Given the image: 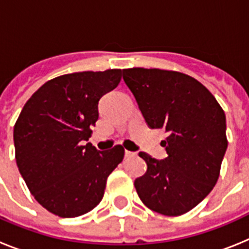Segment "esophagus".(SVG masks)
<instances>
[{"label": "esophagus", "instance_id": "obj_1", "mask_svg": "<svg viewBox=\"0 0 249 249\" xmlns=\"http://www.w3.org/2000/svg\"><path fill=\"white\" fill-rule=\"evenodd\" d=\"M124 155H126V157H133V156H136V153H135V152L126 151V153H124Z\"/></svg>", "mask_w": 249, "mask_h": 249}]
</instances>
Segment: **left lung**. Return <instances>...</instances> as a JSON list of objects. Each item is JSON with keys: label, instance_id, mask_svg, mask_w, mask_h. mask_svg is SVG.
Instances as JSON below:
<instances>
[{"label": "left lung", "instance_id": "8db88e82", "mask_svg": "<svg viewBox=\"0 0 249 249\" xmlns=\"http://www.w3.org/2000/svg\"><path fill=\"white\" fill-rule=\"evenodd\" d=\"M123 80L149 128H162V160L140 152L147 172L135 181L149 210L176 217L190 212L217 183L227 149L226 114L201 82L177 71L127 68Z\"/></svg>", "mask_w": 249, "mask_h": 249}]
</instances>
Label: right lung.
I'll return each mask as SVG.
<instances>
[{
	"label": "right lung",
	"mask_w": 249,
	"mask_h": 249,
	"mask_svg": "<svg viewBox=\"0 0 249 249\" xmlns=\"http://www.w3.org/2000/svg\"><path fill=\"white\" fill-rule=\"evenodd\" d=\"M121 70L58 76L23 106L13 128L21 176L48 212L73 218L103 198L107 177L124 157L121 144L100 152L83 146L98 120V102L118 86Z\"/></svg>",
	"instance_id": "right-lung-1"
}]
</instances>
